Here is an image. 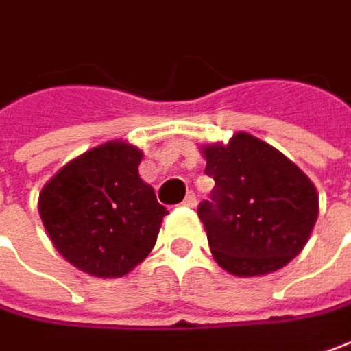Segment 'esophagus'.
<instances>
[{
	"instance_id": "esophagus-1",
	"label": "esophagus",
	"mask_w": 351,
	"mask_h": 351,
	"mask_svg": "<svg viewBox=\"0 0 351 351\" xmlns=\"http://www.w3.org/2000/svg\"><path fill=\"white\" fill-rule=\"evenodd\" d=\"M184 205L185 207H195V205H197V197H195V193H193V191H189V193L185 195Z\"/></svg>"
}]
</instances>
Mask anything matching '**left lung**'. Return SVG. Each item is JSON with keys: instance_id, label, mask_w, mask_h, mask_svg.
<instances>
[{"instance_id": "left-lung-1", "label": "left lung", "mask_w": 351, "mask_h": 351, "mask_svg": "<svg viewBox=\"0 0 351 351\" xmlns=\"http://www.w3.org/2000/svg\"><path fill=\"white\" fill-rule=\"evenodd\" d=\"M215 180L197 215L217 265L235 276L278 271L304 249L318 219V193L285 154L237 132L229 144L203 146Z\"/></svg>"}]
</instances>
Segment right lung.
<instances>
[{"instance_id":"right-lung-1","label":"right lung","mask_w":351,"mask_h":351,"mask_svg":"<svg viewBox=\"0 0 351 351\" xmlns=\"http://www.w3.org/2000/svg\"><path fill=\"white\" fill-rule=\"evenodd\" d=\"M142 152L112 140L61 167L39 193V215L55 249L86 274L124 276L156 245L166 207L142 182Z\"/></svg>"}]
</instances>
